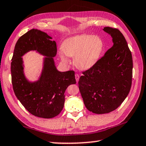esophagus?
Listing matches in <instances>:
<instances>
[{
    "mask_svg": "<svg viewBox=\"0 0 146 146\" xmlns=\"http://www.w3.org/2000/svg\"><path fill=\"white\" fill-rule=\"evenodd\" d=\"M75 79L77 82H78V80H79V75H78V74H75Z\"/></svg>",
    "mask_w": 146,
    "mask_h": 146,
    "instance_id": "obj_1",
    "label": "esophagus"
}]
</instances>
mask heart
<instances>
[{"instance_id": "heart-1", "label": "heart", "mask_w": 146, "mask_h": 146, "mask_svg": "<svg viewBox=\"0 0 146 146\" xmlns=\"http://www.w3.org/2000/svg\"><path fill=\"white\" fill-rule=\"evenodd\" d=\"M104 43L98 36L82 34L71 37L64 41L60 56L64 62H68L67 56L73 57L76 68L86 70L93 67L102 54Z\"/></svg>"}]
</instances>
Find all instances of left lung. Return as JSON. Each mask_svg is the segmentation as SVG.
Masks as SVG:
<instances>
[{"label": "left lung", "instance_id": "8db88e82", "mask_svg": "<svg viewBox=\"0 0 146 146\" xmlns=\"http://www.w3.org/2000/svg\"><path fill=\"white\" fill-rule=\"evenodd\" d=\"M103 31L112 38L113 46L93 67L82 72L78 88L86 107L95 114L114 110L130 92L133 58L125 38L118 29Z\"/></svg>", "mask_w": 146, "mask_h": 146}]
</instances>
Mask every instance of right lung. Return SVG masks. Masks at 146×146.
I'll list each match as a JSON object with an SVG mask.
<instances>
[{
	"mask_svg": "<svg viewBox=\"0 0 146 146\" xmlns=\"http://www.w3.org/2000/svg\"><path fill=\"white\" fill-rule=\"evenodd\" d=\"M51 39L39 30L28 31L16 43L11 63L15 95L31 114L42 118H52L61 112L66 90L70 84H76L74 71L57 70L53 58L57 52L56 43ZM31 50L46 56L40 77L35 82H30L24 74L22 56Z\"/></svg>",
	"mask_w": 146,
	"mask_h": 146,
	"instance_id": "right-lung-1",
	"label": "right lung"
}]
</instances>
